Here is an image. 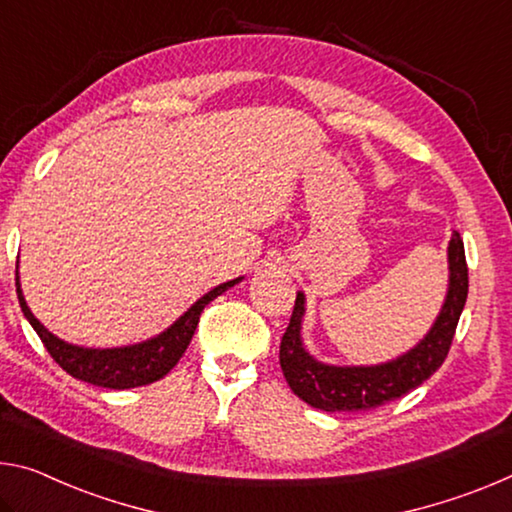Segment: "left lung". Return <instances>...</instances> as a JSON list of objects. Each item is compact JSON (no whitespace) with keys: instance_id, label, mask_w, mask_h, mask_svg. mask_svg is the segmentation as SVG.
I'll return each instance as SVG.
<instances>
[{"instance_id":"left-lung-1","label":"left lung","mask_w":512,"mask_h":512,"mask_svg":"<svg viewBox=\"0 0 512 512\" xmlns=\"http://www.w3.org/2000/svg\"><path fill=\"white\" fill-rule=\"evenodd\" d=\"M446 259H449V289L431 330L408 353L383 364L337 367L310 355L300 337L305 294L298 291L291 321L280 344V367L291 392L312 408L326 412H358L401 399L431 378L449 353L469 289L465 246L456 230L451 234Z\"/></svg>"}]
</instances>
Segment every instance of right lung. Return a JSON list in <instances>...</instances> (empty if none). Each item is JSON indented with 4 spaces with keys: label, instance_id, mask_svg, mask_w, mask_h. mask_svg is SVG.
<instances>
[{
    "label": "right lung",
    "instance_id": "add662e5",
    "mask_svg": "<svg viewBox=\"0 0 512 512\" xmlns=\"http://www.w3.org/2000/svg\"><path fill=\"white\" fill-rule=\"evenodd\" d=\"M243 278L223 282V285L207 291L205 296L198 298L189 310H186L173 326L164 332L154 335L145 342L118 346V348H86L77 344H68L47 330L34 314H31L27 300L20 289V273L15 271V285H18V300L24 316L31 323V328L38 332L40 342L45 344L47 353L52 355L54 362L63 371H68L72 378L84 380L97 387L107 389H132L150 385L154 380L164 378L166 373L175 367L191 344L193 332L198 328L200 314L207 303H212L216 296H221L234 285H239Z\"/></svg>",
    "mask_w": 512,
    "mask_h": 512
}]
</instances>
